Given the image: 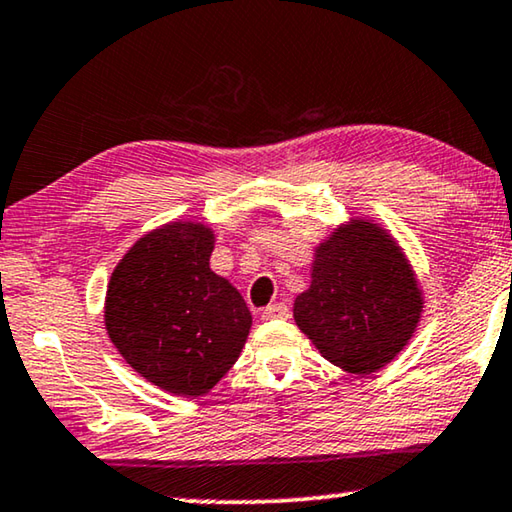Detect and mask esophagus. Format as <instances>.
<instances>
[{
    "label": "esophagus",
    "mask_w": 512,
    "mask_h": 512,
    "mask_svg": "<svg viewBox=\"0 0 512 512\" xmlns=\"http://www.w3.org/2000/svg\"><path fill=\"white\" fill-rule=\"evenodd\" d=\"M285 317H289V308L285 303H271L266 305L262 312V319H266V322H269V319H285Z\"/></svg>",
    "instance_id": "1"
}]
</instances>
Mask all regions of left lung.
I'll use <instances>...</instances> for the list:
<instances>
[{
  "label": "left lung",
  "mask_w": 512,
  "mask_h": 512,
  "mask_svg": "<svg viewBox=\"0 0 512 512\" xmlns=\"http://www.w3.org/2000/svg\"><path fill=\"white\" fill-rule=\"evenodd\" d=\"M310 287L294 301L296 326L326 361L354 375L384 368L411 340L423 292L384 227L352 220L319 243Z\"/></svg>",
  "instance_id": "8db88e82"
}]
</instances>
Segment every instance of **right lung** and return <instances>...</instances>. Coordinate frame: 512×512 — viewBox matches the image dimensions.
<instances>
[{"label": "right lung", "mask_w": 512, "mask_h": 512, "mask_svg": "<svg viewBox=\"0 0 512 512\" xmlns=\"http://www.w3.org/2000/svg\"><path fill=\"white\" fill-rule=\"evenodd\" d=\"M213 232L193 220L144 234L112 271L105 329L135 372L172 395L209 393L253 324L243 296L209 269Z\"/></svg>", "instance_id": "1"}]
</instances>
